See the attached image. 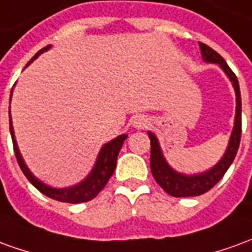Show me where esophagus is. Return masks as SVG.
I'll return each instance as SVG.
<instances>
[{
	"mask_svg": "<svg viewBox=\"0 0 252 252\" xmlns=\"http://www.w3.org/2000/svg\"><path fill=\"white\" fill-rule=\"evenodd\" d=\"M148 125H149V121H148V118L144 117V115H137L134 117V119L131 121V126L134 127V129H145L148 127Z\"/></svg>",
	"mask_w": 252,
	"mask_h": 252,
	"instance_id": "esophagus-1",
	"label": "esophagus"
}]
</instances>
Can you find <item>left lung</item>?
Segmentation results:
<instances>
[{
    "mask_svg": "<svg viewBox=\"0 0 252 252\" xmlns=\"http://www.w3.org/2000/svg\"><path fill=\"white\" fill-rule=\"evenodd\" d=\"M199 49H201L203 62L217 63L222 69V72L225 73L226 77L229 78L232 87L235 89V94H236V114H235V123H233V129H232L225 153L219 160V163L215 164L212 168L199 172V174L186 175L175 171L164 158L158 137L152 131H148L149 140H151L152 175L164 191L176 198L201 195L203 192L209 191L213 186H216L221 180V178L224 176L226 169L231 167L232 161L236 156L237 149H239L240 134H242V96H240V88H239V81H237L236 76L231 70V67L226 65L225 60L219 53H216L215 50L210 49L209 46L201 43V42H199Z\"/></svg>",
    "mask_w": 252,
    "mask_h": 252,
    "instance_id": "1",
    "label": "left lung"
}]
</instances>
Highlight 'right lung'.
Instances as JSON below:
<instances>
[{
  "label": "right lung",
  "instance_id": "obj_1",
  "mask_svg": "<svg viewBox=\"0 0 252 252\" xmlns=\"http://www.w3.org/2000/svg\"><path fill=\"white\" fill-rule=\"evenodd\" d=\"M51 49V46H47L44 49L39 50L36 54L32 57V60L27 63L30 65L31 62L36 60L40 54H43L44 51ZM13 92V91H12ZM12 92H10V99H12ZM10 103V101H9ZM9 126H10V135H12V141H13V148H15V155L17 158V163L20 165L23 174L26 175V178L31 182L33 186L36 187L39 191L47 195L49 198H53L55 201L60 202H67V203H80V202H88L91 199H94L99 192L104 189L107 185L108 179L111 178L115 167H117V158L118 153L121 151L123 145V141L127 138V134L118 135L117 138L108 141L107 144L101 146L100 152L97 155L96 163H94V168L91 169V172L87 175V178L83 179L77 185L73 186L63 187V189H57V187H51L49 185L43 183L40 179H37L35 175L32 174L30 168L27 167L24 158L21 156L20 149L17 146L15 137V130H13V125H12V117H10V107H9Z\"/></svg>",
  "mask_w": 252,
  "mask_h": 252
}]
</instances>
